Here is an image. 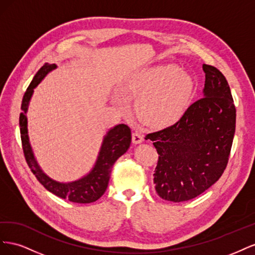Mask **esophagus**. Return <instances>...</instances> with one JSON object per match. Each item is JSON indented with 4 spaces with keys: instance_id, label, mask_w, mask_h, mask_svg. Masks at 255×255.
I'll use <instances>...</instances> for the list:
<instances>
[{
    "instance_id": "34e87169",
    "label": "esophagus",
    "mask_w": 255,
    "mask_h": 255,
    "mask_svg": "<svg viewBox=\"0 0 255 255\" xmlns=\"http://www.w3.org/2000/svg\"><path fill=\"white\" fill-rule=\"evenodd\" d=\"M132 140L135 144L140 143L143 141V135L141 134L140 130H134L132 134Z\"/></svg>"
}]
</instances>
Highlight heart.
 Wrapping results in <instances>:
<instances>
[{"label":"heart","instance_id":"1","mask_svg":"<svg viewBox=\"0 0 255 255\" xmlns=\"http://www.w3.org/2000/svg\"><path fill=\"white\" fill-rule=\"evenodd\" d=\"M129 96L138 98L137 116L151 127L171 125L183 113L192 92L190 76L173 65L150 69L130 80Z\"/></svg>","mask_w":255,"mask_h":255}]
</instances>
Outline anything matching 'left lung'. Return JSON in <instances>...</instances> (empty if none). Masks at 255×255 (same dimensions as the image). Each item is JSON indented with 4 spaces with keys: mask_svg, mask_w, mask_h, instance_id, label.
Segmentation results:
<instances>
[{
    "mask_svg": "<svg viewBox=\"0 0 255 255\" xmlns=\"http://www.w3.org/2000/svg\"><path fill=\"white\" fill-rule=\"evenodd\" d=\"M203 94L174 125L146 135L158 154L157 195L184 202L201 195L225 172L235 133L236 110L227 79L203 65Z\"/></svg>",
    "mask_w": 255,
    "mask_h": 255,
    "instance_id": "left-lung-1",
    "label": "left lung"
}]
</instances>
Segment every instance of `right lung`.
I'll return each mask as SVG.
<instances>
[{"instance_id": "1", "label": "right lung", "mask_w": 255, "mask_h": 255, "mask_svg": "<svg viewBox=\"0 0 255 255\" xmlns=\"http://www.w3.org/2000/svg\"><path fill=\"white\" fill-rule=\"evenodd\" d=\"M55 68V64H44L35 74L33 81L30 82L24 96H23L21 104L22 112L19 118L23 154H24L30 171L33 172L39 183L43 185L45 189L61 199H68L69 201L74 203H91L97 201L98 199L103 196L107 186H109L113 165L116 160L128 151L130 139H132L130 128L127 125H119L107 133V135L104 137L96 166L88 175L72 183H58L51 180L49 176L41 171V169L37 165L34 158L32 149H30L28 142L26 128L27 121L25 114L34 88L41 82L45 75Z\"/></svg>"}]
</instances>
